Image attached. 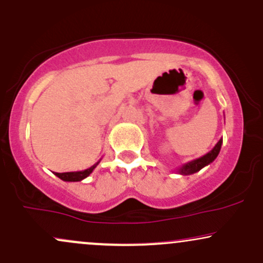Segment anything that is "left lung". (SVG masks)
<instances>
[{
  "label": "left lung",
  "mask_w": 263,
  "mask_h": 263,
  "mask_svg": "<svg viewBox=\"0 0 263 263\" xmlns=\"http://www.w3.org/2000/svg\"><path fill=\"white\" fill-rule=\"evenodd\" d=\"M221 144H223V139H220V140L215 144V146L213 147L209 153H206L205 155H203L202 157H198V159L192 160V161L180 166L178 168H176V172L183 176L193 175L196 174V172H198L199 170H202L203 167H205V166H208L209 163H212L215 159H217L219 153H220Z\"/></svg>",
  "instance_id": "1"
}]
</instances>
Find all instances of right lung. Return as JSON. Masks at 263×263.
<instances>
[{"label": "right lung", "instance_id": "1", "mask_svg": "<svg viewBox=\"0 0 263 263\" xmlns=\"http://www.w3.org/2000/svg\"><path fill=\"white\" fill-rule=\"evenodd\" d=\"M101 161V160H100ZM100 161L96 162L93 166H91V167L86 168V170H82V171H73V172H63V174H59V172H54L55 176H58L60 180L63 181H66V182H79V181H82L85 180L86 177H88L89 175L92 174V171L97 167V165L100 163Z\"/></svg>", "mask_w": 263, "mask_h": 263}]
</instances>
